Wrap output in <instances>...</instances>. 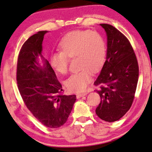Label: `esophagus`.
<instances>
[{
  "mask_svg": "<svg viewBox=\"0 0 152 152\" xmlns=\"http://www.w3.org/2000/svg\"><path fill=\"white\" fill-rule=\"evenodd\" d=\"M87 94H88L87 92H85V93H80V94H78L76 95V97H77V98H80L81 97L86 96V95H87Z\"/></svg>",
  "mask_w": 152,
  "mask_h": 152,
  "instance_id": "34e87169",
  "label": "esophagus"
}]
</instances>
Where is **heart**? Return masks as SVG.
<instances>
[{"instance_id": "heart-1", "label": "heart", "mask_w": 152, "mask_h": 152, "mask_svg": "<svg viewBox=\"0 0 152 152\" xmlns=\"http://www.w3.org/2000/svg\"><path fill=\"white\" fill-rule=\"evenodd\" d=\"M61 53L50 55V65L59 74H66L69 58H76L79 70L65 81L72 91H83L91 80V72L97 73L102 68L106 59L104 39L96 31H75L67 33L59 43Z\"/></svg>"}]
</instances>
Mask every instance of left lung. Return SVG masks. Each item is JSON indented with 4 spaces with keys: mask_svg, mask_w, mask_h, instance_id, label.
Segmentation results:
<instances>
[{
    "mask_svg": "<svg viewBox=\"0 0 152 152\" xmlns=\"http://www.w3.org/2000/svg\"><path fill=\"white\" fill-rule=\"evenodd\" d=\"M107 37L106 61L94 82L100 102L96 115L101 119L113 122L128 111L134 99L138 79L139 65L130 42L114 26L99 24Z\"/></svg>",
    "mask_w": 152,
    "mask_h": 152,
    "instance_id": "obj_1",
    "label": "left lung"
}]
</instances>
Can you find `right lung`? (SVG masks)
I'll list each match as a JSON object with an SVG mask.
<instances>
[{"mask_svg": "<svg viewBox=\"0 0 152 152\" xmlns=\"http://www.w3.org/2000/svg\"><path fill=\"white\" fill-rule=\"evenodd\" d=\"M48 32L39 31L24 42L18 55L16 78L20 94L33 116L48 128H57L67 121L76 96L61 94L62 86L42 54Z\"/></svg>", "mask_w": 152, "mask_h": 152, "instance_id": "add662e5", "label": "right lung"}]
</instances>
